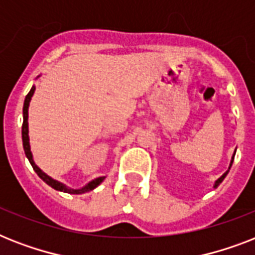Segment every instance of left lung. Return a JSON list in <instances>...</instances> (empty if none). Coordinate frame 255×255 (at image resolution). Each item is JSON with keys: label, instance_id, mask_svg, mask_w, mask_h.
Returning a JSON list of instances; mask_svg holds the SVG:
<instances>
[{"label": "left lung", "instance_id": "left-lung-1", "mask_svg": "<svg viewBox=\"0 0 255 255\" xmlns=\"http://www.w3.org/2000/svg\"><path fill=\"white\" fill-rule=\"evenodd\" d=\"M234 155H236V152H234ZM233 160H234V156H233V159H232V163H230V167H232V164H233ZM230 167H229V169H230ZM228 172H229V170H228ZM228 172H226V173H224V174H222L221 177L218 178L217 181H216V184H214V188H217V186L220 185V184H221V182H222V180H224V178H225V176H226V174H228Z\"/></svg>", "mask_w": 255, "mask_h": 255}]
</instances>
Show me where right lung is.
Instances as JSON below:
<instances>
[{
  "label": "right lung",
  "instance_id": "add662e5",
  "mask_svg": "<svg viewBox=\"0 0 255 255\" xmlns=\"http://www.w3.org/2000/svg\"><path fill=\"white\" fill-rule=\"evenodd\" d=\"M34 90H35V87L33 86L31 90H30V92L26 95L25 98V103H23V123H22V143H23V151H25L26 157L29 159L33 169L35 170V173H37L38 176H39V177H41L46 184H47V185H50L51 188H54V189L61 190V192H66V193H71V194H82V193H86V192H90V190L92 189H95L96 186L103 181L104 177H98L95 178V180H92L91 182H88L87 185L83 186L82 189H71V188H67V186L61 184L59 181H55V180H53L51 177H49L47 174L43 173V172H42L37 165H35V163H34V160H33V155H31V151H30L29 126H27V110H29V103H30V99H31V96H33L34 94Z\"/></svg>",
  "mask_w": 255,
  "mask_h": 255
}]
</instances>
